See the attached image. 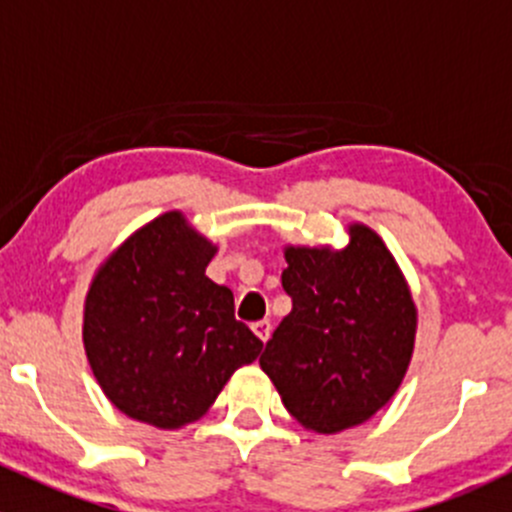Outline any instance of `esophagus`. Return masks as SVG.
<instances>
[{"mask_svg":"<svg viewBox=\"0 0 512 512\" xmlns=\"http://www.w3.org/2000/svg\"><path fill=\"white\" fill-rule=\"evenodd\" d=\"M252 332L257 334V339H260V342H267V339H270V334H272V324L267 322V319H262V322L252 324Z\"/></svg>","mask_w":512,"mask_h":512,"instance_id":"esophagus-1","label":"esophagus"}]
</instances>
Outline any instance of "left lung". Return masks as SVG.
Here are the masks:
<instances>
[{
	"mask_svg": "<svg viewBox=\"0 0 512 512\" xmlns=\"http://www.w3.org/2000/svg\"><path fill=\"white\" fill-rule=\"evenodd\" d=\"M292 297L260 366L285 409L314 433H339L384 409L404 381L416 342V304L394 255L371 227L349 242L285 247Z\"/></svg>",
	"mask_w": 512,
	"mask_h": 512,
	"instance_id": "8db88e82",
	"label": "left lung"
}]
</instances>
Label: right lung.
<instances>
[{
  "label": "right lung",
  "instance_id": "right-lung-1",
  "mask_svg": "<svg viewBox=\"0 0 512 512\" xmlns=\"http://www.w3.org/2000/svg\"><path fill=\"white\" fill-rule=\"evenodd\" d=\"M218 247L180 210L121 242L91 280L84 349L106 399L136 421L175 431L208 414L262 342L205 267Z\"/></svg>",
  "mask_w": 512,
  "mask_h": 512
}]
</instances>
